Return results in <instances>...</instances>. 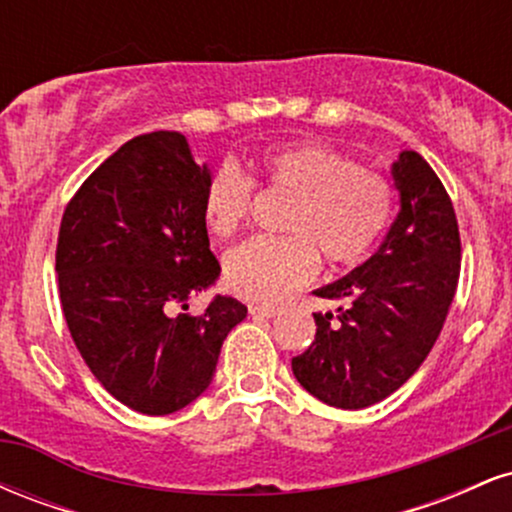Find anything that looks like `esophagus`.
<instances>
[{"instance_id":"1","label":"esophagus","mask_w":512,"mask_h":512,"mask_svg":"<svg viewBox=\"0 0 512 512\" xmlns=\"http://www.w3.org/2000/svg\"><path fill=\"white\" fill-rule=\"evenodd\" d=\"M250 315L276 317V315H279V308H274V305H257V303H252L250 305Z\"/></svg>"}]
</instances>
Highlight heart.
<instances>
[{
    "instance_id": "b5f03b06",
    "label": "heart",
    "mask_w": 512,
    "mask_h": 512,
    "mask_svg": "<svg viewBox=\"0 0 512 512\" xmlns=\"http://www.w3.org/2000/svg\"><path fill=\"white\" fill-rule=\"evenodd\" d=\"M255 182L291 197V204L281 221L289 236L252 238L226 255L228 289L248 301L274 303L301 289L317 272V255L332 267L361 262L383 236L395 207V190L385 175L317 144L267 151ZM255 182L233 163L209 175L202 216L211 236L231 238L248 221Z\"/></svg>"
}]
</instances>
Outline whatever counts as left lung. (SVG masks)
<instances>
[{
    "label": "left lung",
    "mask_w": 512,
    "mask_h": 512,
    "mask_svg": "<svg viewBox=\"0 0 512 512\" xmlns=\"http://www.w3.org/2000/svg\"><path fill=\"white\" fill-rule=\"evenodd\" d=\"M399 214L378 252L315 296V342L291 361L310 395L363 409L399 390L436 344L460 279V228L443 182L416 151L392 163Z\"/></svg>",
    "instance_id": "1"
}]
</instances>
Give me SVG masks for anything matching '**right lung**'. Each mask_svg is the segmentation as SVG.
<instances>
[{"instance_id":"add662e5","label":"right lung","mask_w":512,"mask_h":512,"mask_svg":"<svg viewBox=\"0 0 512 512\" xmlns=\"http://www.w3.org/2000/svg\"><path fill=\"white\" fill-rule=\"evenodd\" d=\"M209 175L180 132L142 134L64 209L55 255L64 320L98 383L139 414L195 402L248 315L231 296H214L202 315L174 310L221 274L202 216Z\"/></svg>"}]
</instances>
